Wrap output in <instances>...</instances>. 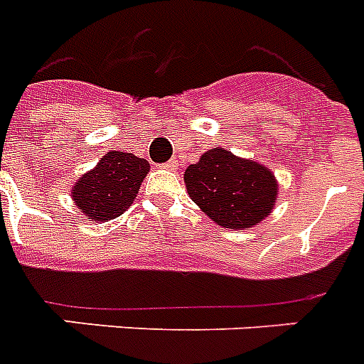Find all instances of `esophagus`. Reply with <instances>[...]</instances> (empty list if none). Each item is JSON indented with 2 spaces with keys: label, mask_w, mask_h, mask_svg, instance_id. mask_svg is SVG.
I'll return each mask as SVG.
<instances>
[{
  "label": "esophagus",
  "mask_w": 364,
  "mask_h": 364,
  "mask_svg": "<svg viewBox=\"0 0 364 364\" xmlns=\"http://www.w3.org/2000/svg\"><path fill=\"white\" fill-rule=\"evenodd\" d=\"M176 166H177L176 159H170V161L162 164V168H164V170H176Z\"/></svg>",
  "instance_id": "34e87169"
}]
</instances>
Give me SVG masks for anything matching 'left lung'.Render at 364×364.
<instances>
[{
	"label": "left lung",
	"mask_w": 364,
	"mask_h": 364,
	"mask_svg": "<svg viewBox=\"0 0 364 364\" xmlns=\"http://www.w3.org/2000/svg\"><path fill=\"white\" fill-rule=\"evenodd\" d=\"M192 202L224 228H250L267 217L277 198L273 173L258 162L243 161L226 149L203 153L185 172Z\"/></svg>",
	"instance_id": "1"
}]
</instances>
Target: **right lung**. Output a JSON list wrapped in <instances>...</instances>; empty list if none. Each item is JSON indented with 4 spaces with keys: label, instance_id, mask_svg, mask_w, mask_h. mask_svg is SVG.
I'll return each instance as SVG.
<instances>
[{
    "label": "right lung",
    "instance_id": "1",
    "mask_svg": "<svg viewBox=\"0 0 364 364\" xmlns=\"http://www.w3.org/2000/svg\"><path fill=\"white\" fill-rule=\"evenodd\" d=\"M147 172V161L132 153H106L95 170L80 177L73 198L93 220H110L131 208Z\"/></svg>",
    "mask_w": 364,
    "mask_h": 364
}]
</instances>
